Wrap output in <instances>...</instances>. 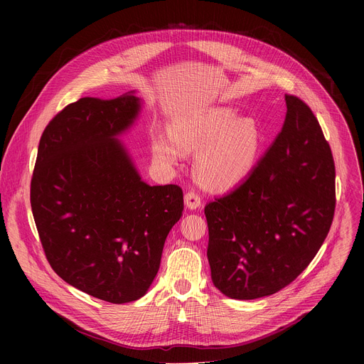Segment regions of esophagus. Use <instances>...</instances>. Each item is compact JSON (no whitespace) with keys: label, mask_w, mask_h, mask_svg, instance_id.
Here are the masks:
<instances>
[{"label":"esophagus","mask_w":364,"mask_h":364,"mask_svg":"<svg viewBox=\"0 0 364 364\" xmlns=\"http://www.w3.org/2000/svg\"><path fill=\"white\" fill-rule=\"evenodd\" d=\"M184 204H186L187 209H190V210L198 209L200 204H201L200 196H198L197 193H194V191H188V193L184 196Z\"/></svg>","instance_id":"1"}]
</instances>
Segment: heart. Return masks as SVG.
Returning <instances> with one entry per match:
<instances>
[{
    "label": "heart",
    "mask_w": 364,
    "mask_h": 364,
    "mask_svg": "<svg viewBox=\"0 0 364 364\" xmlns=\"http://www.w3.org/2000/svg\"><path fill=\"white\" fill-rule=\"evenodd\" d=\"M170 134L152 139L154 157L160 164H180L186 152L196 151L194 170L212 190L226 191L247 178L261 152L262 135L250 117H236L229 107L190 111L174 118Z\"/></svg>",
    "instance_id": "heart-1"
}]
</instances>
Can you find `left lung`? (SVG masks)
<instances>
[{
  "label": "left lung",
  "mask_w": 364,
  "mask_h": 364,
  "mask_svg": "<svg viewBox=\"0 0 364 364\" xmlns=\"http://www.w3.org/2000/svg\"><path fill=\"white\" fill-rule=\"evenodd\" d=\"M281 132L245 181L204 207L215 287L256 299L289 285L326 240L336 207V168L321 127L285 95Z\"/></svg>",
  "instance_id": "obj_1"
}]
</instances>
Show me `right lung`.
Instances as JSON below:
<instances>
[{
  "label": "right lung",
  "instance_id": "right-lung-1",
  "mask_svg": "<svg viewBox=\"0 0 364 364\" xmlns=\"http://www.w3.org/2000/svg\"><path fill=\"white\" fill-rule=\"evenodd\" d=\"M141 108L135 90L70 103L46 127L31 178V210L50 267L112 304L146 294L184 209L183 190L146 184L119 139Z\"/></svg>",
  "mask_w": 364,
  "mask_h": 364
}]
</instances>
